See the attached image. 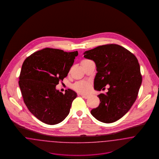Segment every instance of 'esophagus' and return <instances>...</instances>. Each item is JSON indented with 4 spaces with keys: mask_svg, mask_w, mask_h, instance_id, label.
<instances>
[{
    "mask_svg": "<svg viewBox=\"0 0 159 159\" xmlns=\"http://www.w3.org/2000/svg\"><path fill=\"white\" fill-rule=\"evenodd\" d=\"M81 96L83 97V98L85 99H88L89 97H90V95H81Z\"/></svg>",
    "mask_w": 159,
    "mask_h": 159,
    "instance_id": "obj_1",
    "label": "esophagus"
}]
</instances>
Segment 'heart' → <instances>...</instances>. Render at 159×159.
Wrapping results in <instances>:
<instances>
[{
  "instance_id": "obj_1",
  "label": "heart",
  "mask_w": 159,
  "mask_h": 159,
  "mask_svg": "<svg viewBox=\"0 0 159 159\" xmlns=\"http://www.w3.org/2000/svg\"><path fill=\"white\" fill-rule=\"evenodd\" d=\"M74 89L80 93H86L91 90V83L86 82H78L73 86Z\"/></svg>"
}]
</instances>
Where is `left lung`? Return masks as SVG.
<instances>
[{
  "instance_id": "obj_1",
  "label": "left lung",
  "mask_w": 159,
  "mask_h": 159,
  "mask_svg": "<svg viewBox=\"0 0 159 159\" xmlns=\"http://www.w3.org/2000/svg\"><path fill=\"white\" fill-rule=\"evenodd\" d=\"M83 55L96 65L94 89L104 91L107 84L110 86L106 93L98 95L99 105L91 110V114L106 123L118 120L136 101L142 83L138 61L128 50L116 44L99 46Z\"/></svg>"
}]
</instances>
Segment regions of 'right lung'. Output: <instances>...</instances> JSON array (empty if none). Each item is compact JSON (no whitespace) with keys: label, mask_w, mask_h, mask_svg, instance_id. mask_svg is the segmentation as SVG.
<instances>
[{"label":"right lung","mask_w":159,"mask_h":159,"mask_svg":"<svg viewBox=\"0 0 159 159\" xmlns=\"http://www.w3.org/2000/svg\"><path fill=\"white\" fill-rule=\"evenodd\" d=\"M78 52L45 48L31 54L23 62L19 86L29 110L48 125L63 121L70 113L77 93L70 89L64 94L56 89L72 67Z\"/></svg>","instance_id":"1"}]
</instances>
